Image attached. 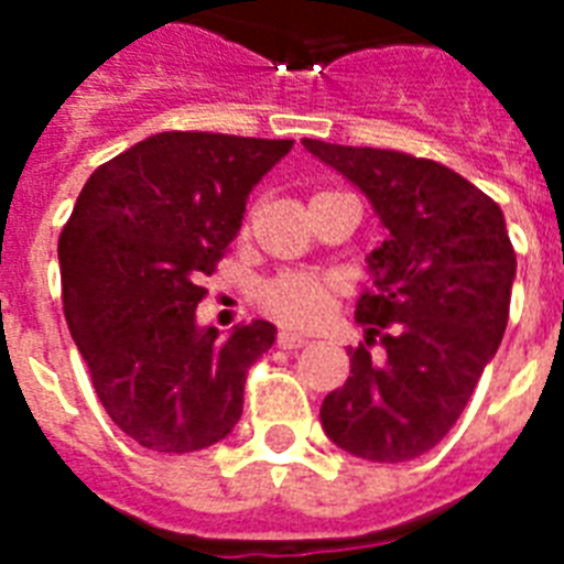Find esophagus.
Wrapping results in <instances>:
<instances>
[{
    "mask_svg": "<svg viewBox=\"0 0 564 564\" xmlns=\"http://www.w3.org/2000/svg\"><path fill=\"white\" fill-rule=\"evenodd\" d=\"M274 343H278V348H286V351H292V348H304V345H307V339H304L301 334H292V330H278Z\"/></svg>",
    "mask_w": 564,
    "mask_h": 564,
    "instance_id": "obj_1",
    "label": "esophagus"
}]
</instances>
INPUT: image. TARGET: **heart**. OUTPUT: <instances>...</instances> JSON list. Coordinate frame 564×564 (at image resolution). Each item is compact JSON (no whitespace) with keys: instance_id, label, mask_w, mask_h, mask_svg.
<instances>
[{"instance_id":"1","label":"heart","mask_w":564,"mask_h":564,"mask_svg":"<svg viewBox=\"0 0 564 564\" xmlns=\"http://www.w3.org/2000/svg\"><path fill=\"white\" fill-rule=\"evenodd\" d=\"M334 189L316 193L313 202L330 198ZM310 202V204H313ZM343 295V283L334 274L301 272V269H281L257 286V304L265 316L290 327H318L336 307Z\"/></svg>"}]
</instances>
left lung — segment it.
Masks as SVG:
<instances>
[{
    "instance_id": "obj_1",
    "label": "left lung",
    "mask_w": 564,
    "mask_h": 564,
    "mask_svg": "<svg viewBox=\"0 0 564 564\" xmlns=\"http://www.w3.org/2000/svg\"><path fill=\"white\" fill-rule=\"evenodd\" d=\"M354 181L389 239L371 251L375 286L357 301L366 343L351 377L322 403L334 445L371 463L427 454L463 415L509 322L516 248L503 213L442 163L392 149L304 140ZM380 338L383 364L370 362Z\"/></svg>"
}]
</instances>
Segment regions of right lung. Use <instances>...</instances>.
Wrapping results in <instances>:
<instances>
[{
	"label": "right lung",
	"instance_id": "right-lung-1",
	"mask_svg": "<svg viewBox=\"0 0 564 564\" xmlns=\"http://www.w3.org/2000/svg\"><path fill=\"white\" fill-rule=\"evenodd\" d=\"M292 140L163 131L101 163L57 239L64 316L101 406L158 454L216 445L242 415L269 322L198 330L202 278L237 237L257 181Z\"/></svg>",
	"mask_w": 564,
	"mask_h": 564
}]
</instances>
